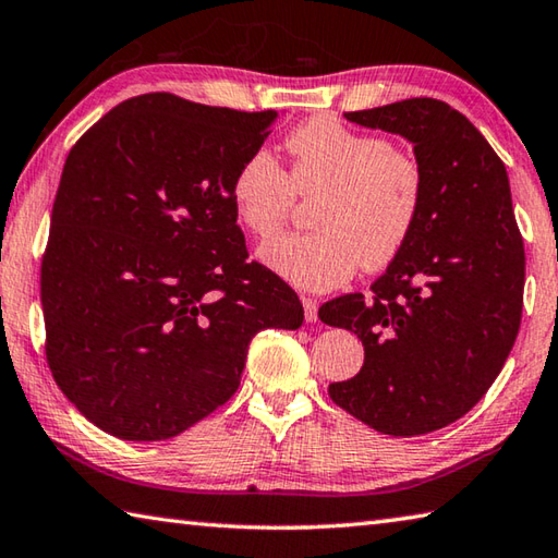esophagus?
Segmentation results:
<instances>
[{"label":"esophagus","instance_id":"obj_1","mask_svg":"<svg viewBox=\"0 0 558 558\" xmlns=\"http://www.w3.org/2000/svg\"><path fill=\"white\" fill-rule=\"evenodd\" d=\"M302 307H305V319L307 322H317V302H314L312 298H305L302 295Z\"/></svg>","mask_w":558,"mask_h":558}]
</instances>
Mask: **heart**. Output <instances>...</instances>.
Here are the masks:
<instances>
[{"instance_id": "heart-1", "label": "heart", "mask_w": 558, "mask_h": 558, "mask_svg": "<svg viewBox=\"0 0 558 558\" xmlns=\"http://www.w3.org/2000/svg\"><path fill=\"white\" fill-rule=\"evenodd\" d=\"M292 180L276 156L256 148L231 178V205L253 236H270L300 192H322L307 234L278 236L258 258L290 286L310 292L349 282L361 266L383 270L400 258L420 225L424 175L388 138L314 117L288 136Z\"/></svg>"}]
</instances>
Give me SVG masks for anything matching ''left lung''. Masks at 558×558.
I'll return each mask as SVG.
<instances>
[{
  "instance_id": "left-lung-1",
  "label": "left lung",
  "mask_w": 558,
  "mask_h": 558,
  "mask_svg": "<svg viewBox=\"0 0 558 558\" xmlns=\"http://www.w3.org/2000/svg\"><path fill=\"white\" fill-rule=\"evenodd\" d=\"M347 121L410 141L424 175L420 225L398 260L361 292L324 302L319 319L359 333L361 371L329 398L390 437L463 417L518 339L524 246L502 160L461 111L414 97L347 111Z\"/></svg>"
}]
</instances>
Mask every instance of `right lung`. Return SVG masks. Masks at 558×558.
<instances>
[{"label":"right lung","instance_id":"right-lung-1","mask_svg":"<svg viewBox=\"0 0 558 558\" xmlns=\"http://www.w3.org/2000/svg\"><path fill=\"white\" fill-rule=\"evenodd\" d=\"M276 119L150 93L68 154L40 268L46 356L111 437H178L236 392L260 329L305 319L295 290L246 260L231 205Z\"/></svg>","mask_w":558,"mask_h":558}]
</instances>
